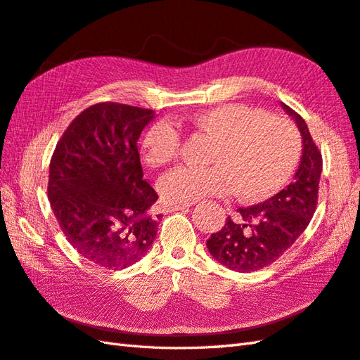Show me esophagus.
<instances>
[{
    "label": "esophagus",
    "mask_w": 360,
    "mask_h": 360,
    "mask_svg": "<svg viewBox=\"0 0 360 360\" xmlns=\"http://www.w3.org/2000/svg\"><path fill=\"white\" fill-rule=\"evenodd\" d=\"M190 208V204H173V205H169L167 207V211H186Z\"/></svg>",
    "instance_id": "34e87169"
}]
</instances>
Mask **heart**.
<instances>
[{
  "instance_id": "heart-1",
  "label": "heart",
  "mask_w": 360,
  "mask_h": 360,
  "mask_svg": "<svg viewBox=\"0 0 360 360\" xmlns=\"http://www.w3.org/2000/svg\"><path fill=\"white\" fill-rule=\"evenodd\" d=\"M191 132L211 140L204 167H178L160 179L158 188L170 204H190L207 196L233 195L259 202L278 191L295 170L301 152L297 127L288 118L246 105H222L190 118ZM181 135L169 122L152 124L141 152L150 167L176 158Z\"/></svg>"
}]
</instances>
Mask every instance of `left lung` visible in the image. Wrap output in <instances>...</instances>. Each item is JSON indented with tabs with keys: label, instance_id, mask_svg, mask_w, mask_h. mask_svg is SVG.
Here are the masks:
<instances>
[{
	"label": "left lung",
	"instance_id": "1",
	"mask_svg": "<svg viewBox=\"0 0 360 360\" xmlns=\"http://www.w3.org/2000/svg\"><path fill=\"white\" fill-rule=\"evenodd\" d=\"M284 112L298 126L302 153L293 181L259 205L237 208L220 231L211 234L207 248L214 259L237 272L266 268L297 242L316 210L322 156L302 117L288 105Z\"/></svg>",
	"mask_w": 360,
	"mask_h": 360
}]
</instances>
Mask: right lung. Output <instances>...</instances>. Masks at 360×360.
I'll return each instance as SVG.
<instances>
[{
    "mask_svg": "<svg viewBox=\"0 0 360 360\" xmlns=\"http://www.w3.org/2000/svg\"><path fill=\"white\" fill-rule=\"evenodd\" d=\"M153 118L150 109L92 105L72 120L51 156L53 213L71 246L100 268L132 266L158 231L149 213L158 195L143 179L136 146Z\"/></svg>",
    "mask_w": 360,
    "mask_h": 360,
    "instance_id": "add662e5",
    "label": "right lung"
}]
</instances>
